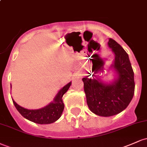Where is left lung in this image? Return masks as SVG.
Listing matches in <instances>:
<instances>
[{
  "label": "left lung",
  "instance_id": "left-lung-1",
  "mask_svg": "<svg viewBox=\"0 0 147 147\" xmlns=\"http://www.w3.org/2000/svg\"><path fill=\"white\" fill-rule=\"evenodd\" d=\"M108 45L115 54L111 67L117 77L111 83L99 79H82L89 109L102 117H110L124 111L132 100L135 91L134 72L129 55L112 38H109Z\"/></svg>",
  "mask_w": 147,
  "mask_h": 147
}]
</instances>
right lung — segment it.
Returning a JSON list of instances; mask_svg holds the SVG:
<instances>
[{
    "label": "right lung",
    "mask_w": 147,
    "mask_h": 147,
    "mask_svg": "<svg viewBox=\"0 0 147 147\" xmlns=\"http://www.w3.org/2000/svg\"><path fill=\"white\" fill-rule=\"evenodd\" d=\"M71 85V82L63 86L57 94L53 102L50 103L48 105L40 109L29 110L25 109L16 104L12 99L15 107L23 117L25 119L36 124H48L56 122L61 116L64 109V104L62 100L63 95Z\"/></svg>",
    "instance_id": "add662e5"
}]
</instances>
